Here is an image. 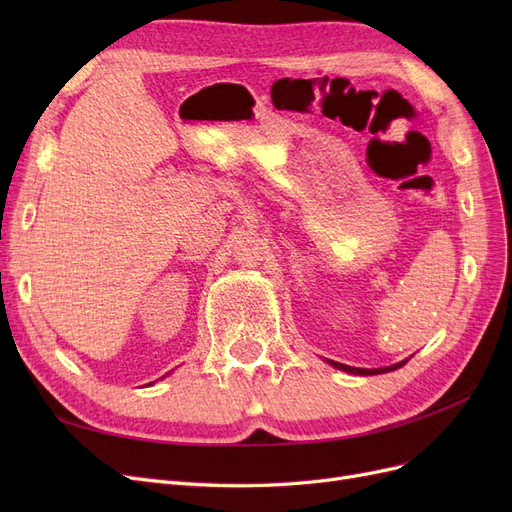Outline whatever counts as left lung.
Returning <instances> with one entry per match:
<instances>
[{
	"instance_id": "1",
	"label": "left lung",
	"mask_w": 512,
	"mask_h": 512,
	"mask_svg": "<svg viewBox=\"0 0 512 512\" xmlns=\"http://www.w3.org/2000/svg\"><path fill=\"white\" fill-rule=\"evenodd\" d=\"M327 363H329V365H333L335 369H342V371H346V374H354V376H376V374H386V371H395V369H399V367H404V365L408 363V359H406V361H399V363H395V365H389V367H380V369H361V367H350V365L337 363V361H329V359H327Z\"/></svg>"
}]
</instances>
